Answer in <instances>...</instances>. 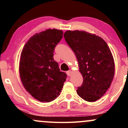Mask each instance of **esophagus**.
Here are the masks:
<instances>
[{"mask_svg":"<svg viewBox=\"0 0 128 128\" xmlns=\"http://www.w3.org/2000/svg\"><path fill=\"white\" fill-rule=\"evenodd\" d=\"M72 71L71 70H68V71H67V72H66V73H67V75H68V76H71V74H72Z\"/></svg>","mask_w":128,"mask_h":128,"instance_id":"esophagus-1","label":"esophagus"}]
</instances>
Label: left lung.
<instances>
[{
    "label": "left lung",
    "instance_id": "obj_1",
    "mask_svg": "<svg viewBox=\"0 0 128 128\" xmlns=\"http://www.w3.org/2000/svg\"><path fill=\"white\" fill-rule=\"evenodd\" d=\"M66 42L75 54L84 80L76 90L82 99L95 102L105 94L114 76L115 65L106 42L95 34L80 30H67Z\"/></svg>",
    "mask_w": 128,
    "mask_h": 128
}]
</instances>
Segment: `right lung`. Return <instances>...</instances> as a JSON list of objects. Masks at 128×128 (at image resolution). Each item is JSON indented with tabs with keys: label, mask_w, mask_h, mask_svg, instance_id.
I'll use <instances>...</instances> for the list:
<instances>
[{
	"label": "right lung",
	"mask_w": 128,
	"mask_h": 128,
	"mask_svg": "<svg viewBox=\"0 0 128 128\" xmlns=\"http://www.w3.org/2000/svg\"><path fill=\"white\" fill-rule=\"evenodd\" d=\"M63 32L49 29L29 38L22 50L19 64L20 77L26 90L42 102H49L60 94L66 73L60 71L54 60L56 46Z\"/></svg>",
	"instance_id": "add662e5"
}]
</instances>
